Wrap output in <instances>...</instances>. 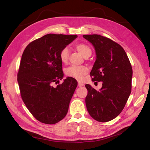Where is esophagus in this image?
<instances>
[{
    "label": "esophagus",
    "mask_w": 150,
    "mask_h": 150,
    "mask_svg": "<svg viewBox=\"0 0 150 150\" xmlns=\"http://www.w3.org/2000/svg\"><path fill=\"white\" fill-rule=\"evenodd\" d=\"M84 84L82 83H78V86L79 87H81V86H83Z\"/></svg>",
    "instance_id": "esophagus-1"
}]
</instances>
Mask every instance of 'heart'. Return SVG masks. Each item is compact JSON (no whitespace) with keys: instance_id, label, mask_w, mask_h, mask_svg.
Returning a JSON list of instances; mask_svg holds the SVG:
<instances>
[{"instance_id":"1","label":"heart","mask_w":150,"mask_h":150,"mask_svg":"<svg viewBox=\"0 0 150 150\" xmlns=\"http://www.w3.org/2000/svg\"><path fill=\"white\" fill-rule=\"evenodd\" d=\"M76 48L81 55L84 57L87 58L89 57L92 54V50L88 45L79 43L76 46ZM69 51L67 47H63L59 52V59L62 63H66L69 59ZM66 74L76 79L78 81H82L84 76L88 72V68L84 66H74L72 65L68 67L65 71Z\"/></svg>"}]
</instances>
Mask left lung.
Segmentation results:
<instances>
[{
  "label": "left lung",
  "instance_id": "left-lung-1",
  "mask_svg": "<svg viewBox=\"0 0 150 150\" xmlns=\"http://www.w3.org/2000/svg\"><path fill=\"white\" fill-rule=\"evenodd\" d=\"M83 38L96 51V60L90 72L92 81L103 82L99 91L85 85L86 108L95 120L110 121L120 114L131 94L132 67L124 49L111 39L98 34Z\"/></svg>",
  "mask_w": 150,
  "mask_h": 150
}]
</instances>
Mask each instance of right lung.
I'll return each mask as SVG.
<instances>
[{
    "instance_id": "add662e5",
    "label": "right lung",
    "mask_w": 150,
    "mask_h": 150,
    "mask_svg": "<svg viewBox=\"0 0 150 150\" xmlns=\"http://www.w3.org/2000/svg\"><path fill=\"white\" fill-rule=\"evenodd\" d=\"M77 35L49 34L29 43L22 55L17 81L21 96L35 118L45 124H56L66 116L70 101L78 86L63 78L59 52L77 38Z\"/></svg>"
}]
</instances>
